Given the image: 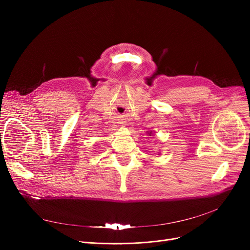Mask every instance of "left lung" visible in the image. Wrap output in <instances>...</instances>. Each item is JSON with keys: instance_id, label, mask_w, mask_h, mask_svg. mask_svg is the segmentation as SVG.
Here are the masks:
<instances>
[{"instance_id": "1", "label": "left lung", "mask_w": 250, "mask_h": 250, "mask_svg": "<svg viewBox=\"0 0 250 250\" xmlns=\"http://www.w3.org/2000/svg\"><path fill=\"white\" fill-rule=\"evenodd\" d=\"M150 133H151V132H150ZM150 135H151V134H150Z\"/></svg>"}]
</instances>
